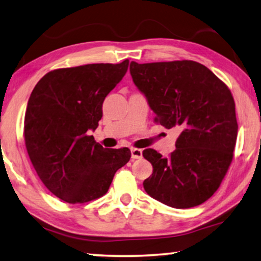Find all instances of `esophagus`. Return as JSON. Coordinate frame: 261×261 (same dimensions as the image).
I'll list each match as a JSON object with an SVG mask.
<instances>
[{"label":"esophagus","mask_w":261,"mask_h":261,"mask_svg":"<svg viewBox=\"0 0 261 261\" xmlns=\"http://www.w3.org/2000/svg\"><path fill=\"white\" fill-rule=\"evenodd\" d=\"M130 152H132V159H133V160H138V159H141V157H142V150H141V149L132 148Z\"/></svg>","instance_id":"34e87169"}]
</instances>
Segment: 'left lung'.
I'll return each instance as SVG.
<instances>
[{
  "mask_svg": "<svg viewBox=\"0 0 261 261\" xmlns=\"http://www.w3.org/2000/svg\"><path fill=\"white\" fill-rule=\"evenodd\" d=\"M129 71L156 122L181 130L169 157L143 150L152 165L144 190L172 208L199 206L219 189L232 161L238 125L231 92L214 72L191 60L132 61Z\"/></svg>",
  "mask_w": 261,
  "mask_h": 261,
  "instance_id": "left-lung-1",
  "label": "left lung"
}]
</instances>
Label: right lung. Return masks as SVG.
<instances>
[{"label":"right lung","mask_w":261,"mask_h":261,"mask_svg":"<svg viewBox=\"0 0 261 261\" xmlns=\"http://www.w3.org/2000/svg\"><path fill=\"white\" fill-rule=\"evenodd\" d=\"M129 61L52 70L34 87L24 120L25 146L40 180L68 203H84L109 191L130 159L128 148L108 149L90 130L102 101L125 76Z\"/></svg>","instance_id":"obj_1"}]
</instances>
